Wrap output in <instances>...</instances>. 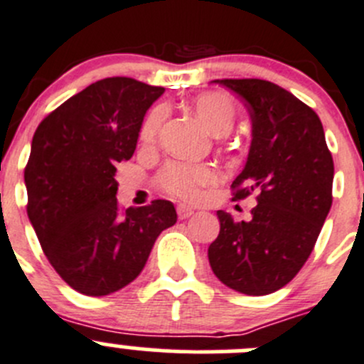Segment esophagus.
Listing matches in <instances>:
<instances>
[{
    "instance_id": "34e87169",
    "label": "esophagus",
    "mask_w": 364,
    "mask_h": 364,
    "mask_svg": "<svg viewBox=\"0 0 364 364\" xmlns=\"http://www.w3.org/2000/svg\"><path fill=\"white\" fill-rule=\"evenodd\" d=\"M177 214L178 219H187L194 214V208L189 207V205H177Z\"/></svg>"
}]
</instances>
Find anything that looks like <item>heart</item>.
Returning <instances> with one entry per match:
<instances>
[{
	"instance_id": "1",
	"label": "heart",
	"mask_w": 364,
	"mask_h": 364,
	"mask_svg": "<svg viewBox=\"0 0 364 364\" xmlns=\"http://www.w3.org/2000/svg\"><path fill=\"white\" fill-rule=\"evenodd\" d=\"M193 107L200 120L214 136H226L237 120V104L223 92H207L193 100ZM166 118V107L156 106L149 111L139 129V143L154 146L159 138L161 127ZM218 182V171L208 164H193L175 161L159 175L161 189L182 200H198L205 187Z\"/></svg>"
}]
</instances>
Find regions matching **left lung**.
Instances as JSON below:
<instances>
[{
  "mask_svg": "<svg viewBox=\"0 0 364 364\" xmlns=\"http://www.w3.org/2000/svg\"><path fill=\"white\" fill-rule=\"evenodd\" d=\"M244 100L251 146L232 183L233 200L257 193L251 221L218 210L208 262L219 282L246 296H267L296 278L333 203V156L318 114L264 79H215Z\"/></svg>",
  "mask_w": 364,
  "mask_h": 364,
  "instance_id": "1",
  "label": "left lung"
}]
</instances>
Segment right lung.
Here are the masks:
<instances>
[{
	"instance_id": "1",
	"label": "right lung",
	"mask_w": 364,
	"mask_h": 364,
	"mask_svg": "<svg viewBox=\"0 0 364 364\" xmlns=\"http://www.w3.org/2000/svg\"><path fill=\"white\" fill-rule=\"evenodd\" d=\"M164 88L131 77L86 86L37 127L24 168L28 218L49 264L85 296L134 282L154 242L177 223L171 201L122 210L114 164L131 159L143 117Z\"/></svg>"
}]
</instances>
